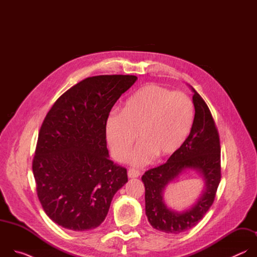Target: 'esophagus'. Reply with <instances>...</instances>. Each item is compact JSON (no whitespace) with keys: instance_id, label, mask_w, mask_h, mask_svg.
<instances>
[{"instance_id":"esophagus-1","label":"esophagus","mask_w":257,"mask_h":257,"mask_svg":"<svg viewBox=\"0 0 257 257\" xmlns=\"http://www.w3.org/2000/svg\"><path fill=\"white\" fill-rule=\"evenodd\" d=\"M140 175V172L138 170H135V169H129L128 170V177L129 178H137L139 177Z\"/></svg>"}]
</instances>
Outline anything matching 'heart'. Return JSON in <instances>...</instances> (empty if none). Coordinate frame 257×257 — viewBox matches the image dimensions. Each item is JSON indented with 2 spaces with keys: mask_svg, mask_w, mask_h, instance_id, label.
Here are the masks:
<instances>
[{
  "mask_svg": "<svg viewBox=\"0 0 257 257\" xmlns=\"http://www.w3.org/2000/svg\"><path fill=\"white\" fill-rule=\"evenodd\" d=\"M194 120L192 99L157 84L139 88L124 103L121 113L107 117L105 130L113 157L122 161L138 136L140 143L128 158L142 166L175 155L186 141Z\"/></svg>",
  "mask_w": 257,
  "mask_h": 257,
  "instance_id": "heart-1",
  "label": "heart"
}]
</instances>
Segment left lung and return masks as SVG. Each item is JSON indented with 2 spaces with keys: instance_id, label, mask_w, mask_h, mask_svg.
Instances as JSON below:
<instances>
[{
  "instance_id": "1",
  "label": "left lung",
  "mask_w": 257,
  "mask_h": 257,
  "mask_svg": "<svg viewBox=\"0 0 257 257\" xmlns=\"http://www.w3.org/2000/svg\"><path fill=\"white\" fill-rule=\"evenodd\" d=\"M193 90L195 115L191 131L182 148L167 163L146 171L142 176L145 187V213L150 224L168 234L185 232L198 224L212 205L221 182V144L215 123L203 98ZM195 169L205 180V190L189 210L175 212L166 207L162 192L182 171Z\"/></svg>"
}]
</instances>
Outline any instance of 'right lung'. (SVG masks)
<instances>
[{"label":"right lung","mask_w":257,"mask_h":257,"mask_svg":"<svg viewBox=\"0 0 257 257\" xmlns=\"http://www.w3.org/2000/svg\"><path fill=\"white\" fill-rule=\"evenodd\" d=\"M137 80L134 75L85 78L64 92L48 112L32 161L36 193L48 216L72 231L98 227L127 170L108 159L109 112Z\"/></svg>","instance_id":"1"}]
</instances>
